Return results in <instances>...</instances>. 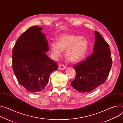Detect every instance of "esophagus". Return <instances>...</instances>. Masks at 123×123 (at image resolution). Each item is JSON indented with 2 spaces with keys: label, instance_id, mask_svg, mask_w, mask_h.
Masks as SVG:
<instances>
[{
  "label": "esophagus",
  "instance_id": "esophagus-1",
  "mask_svg": "<svg viewBox=\"0 0 123 123\" xmlns=\"http://www.w3.org/2000/svg\"><path fill=\"white\" fill-rule=\"evenodd\" d=\"M66 68V66L63 64H59L58 66V70H64Z\"/></svg>",
  "mask_w": 123,
  "mask_h": 123
}]
</instances>
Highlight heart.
Returning a JSON list of instances; mask_svg holds the SVG:
<instances>
[{"mask_svg": "<svg viewBox=\"0 0 123 123\" xmlns=\"http://www.w3.org/2000/svg\"><path fill=\"white\" fill-rule=\"evenodd\" d=\"M80 36L65 35L58 39V42L51 43L53 56L57 58L62 55L63 50H66V56L68 60L76 63L85 56L88 48L87 41Z\"/></svg>", "mask_w": 123, "mask_h": 123, "instance_id": "1", "label": "heart"}]
</instances>
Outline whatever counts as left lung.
<instances>
[{
    "label": "left lung",
    "mask_w": 123,
    "mask_h": 123,
    "mask_svg": "<svg viewBox=\"0 0 123 123\" xmlns=\"http://www.w3.org/2000/svg\"><path fill=\"white\" fill-rule=\"evenodd\" d=\"M95 34L93 53L74 66L76 76L71 85L80 92H91L104 83L112 66L108 44L99 32L95 31Z\"/></svg>",
    "instance_id": "1"
}]
</instances>
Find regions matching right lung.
I'll return each instance as SVG.
<instances>
[{"label":"right lung","mask_w":123,"mask_h":123,"mask_svg":"<svg viewBox=\"0 0 123 123\" xmlns=\"http://www.w3.org/2000/svg\"><path fill=\"white\" fill-rule=\"evenodd\" d=\"M43 28L33 26L18 39L12 51V67L19 83L36 93L48 84L50 74L58 69L56 62L46 54L49 44Z\"/></svg>","instance_id":"obj_1"}]
</instances>
